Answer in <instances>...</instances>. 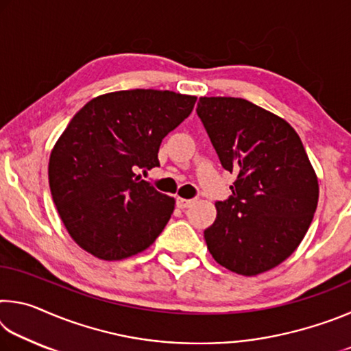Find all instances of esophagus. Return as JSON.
Segmentation results:
<instances>
[{"label": "esophagus", "instance_id": "1", "mask_svg": "<svg viewBox=\"0 0 351 351\" xmlns=\"http://www.w3.org/2000/svg\"><path fill=\"white\" fill-rule=\"evenodd\" d=\"M178 206L181 207V209H187V207H190L192 204L197 203V198H190V199H186V198H178L176 199Z\"/></svg>", "mask_w": 351, "mask_h": 351}]
</instances>
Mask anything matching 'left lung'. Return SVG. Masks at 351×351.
Here are the masks:
<instances>
[{
	"instance_id": "8db88e82",
	"label": "left lung",
	"mask_w": 351,
	"mask_h": 351,
	"mask_svg": "<svg viewBox=\"0 0 351 351\" xmlns=\"http://www.w3.org/2000/svg\"><path fill=\"white\" fill-rule=\"evenodd\" d=\"M203 122L223 169L237 173L204 230L219 265L257 276L280 265L304 240L319 199L317 176L287 121L239 97H199Z\"/></svg>"
}]
</instances>
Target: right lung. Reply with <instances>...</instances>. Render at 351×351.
Listing matches in <instances>:
<instances>
[{"label":"right lung","instance_id":"obj_1","mask_svg":"<svg viewBox=\"0 0 351 351\" xmlns=\"http://www.w3.org/2000/svg\"><path fill=\"white\" fill-rule=\"evenodd\" d=\"M195 102L173 91H117L90 100L71 119L52 148L47 173L58 215L82 249L122 260L162 232L175 199L136 171L158 167L162 139Z\"/></svg>","mask_w":351,"mask_h":351}]
</instances>
